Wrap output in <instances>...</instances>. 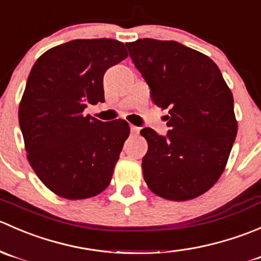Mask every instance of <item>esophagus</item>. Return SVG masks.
Wrapping results in <instances>:
<instances>
[{
  "instance_id": "esophagus-1",
  "label": "esophagus",
  "mask_w": 261,
  "mask_h": 261,
  "mask_svg": "<svg viewBox=\"0 0 261 261\" xmlns=\"http://www.w3.org/2000/svg\"><path fill=\"white\" fill-rule=\"evenodd\" d=\"M130 133L136 136V134L139 133V128L136 127V125H130Z\"/></svg>"
}]
</instances>
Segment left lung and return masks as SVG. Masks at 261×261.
Listing matches in <instances>:
<instances>
[{
  "label": "left lung",
  "mask_w": 261,
  "mask_h": 261,
  "mask_svg": "<svg viewBox=\"0 0 261 261\" xmlns=\"http://www.w3.org/2000/svg\"><path fill=\"white\" fill-rule=\"evenodd\" d=\"M125 45L154 104L170 108L166 136L141 130L144 180L165 199L199 197L219 179L236 138L231 90L210 57L182 44L144 38Z\"/></svg>",
  "instance_id": "left-lung-1"
}]
</instances>
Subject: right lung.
I'll return each instance as SVG.
<instances>
[{
  "instance_id": "right-lung-1",
  "label": "right lung",
  "mask_w": 261,
  "mask_h": 261,
  "mask_svg": "<svg viewBox=\"0 0 261 261\" xmlns=\"http://www.w3.org/2000/svg\"><path fill=\"white\" fill-rule=\"evenodd\" d=\"M127 57L118 40L76 39L46 50L30 71L20 129L33 170L59 197H95L112 180L129 125L104 123L84 110L104 102V73Z\"/></svg>"
}]
</instances>
